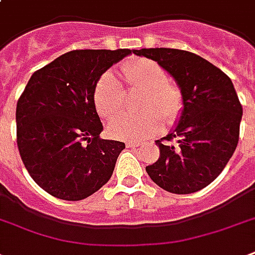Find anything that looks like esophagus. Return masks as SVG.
<instances>
[{
    "mask_svg": "<svg viewBox=\"0 0 255 255\" xmlns=\"http://www.w3.org/2000/svg\"><path fill=\"white\" fill-rule=\"evenodd\" d=\"M127 147H131V148H135V147H139L140 144V141H137V140H133V141H127Z\"/></svg>",
    "mask_w": 255,
    "mask_h": 255,
    "instance_id": "1",
    "label": "esophagus"
}]
</instances>
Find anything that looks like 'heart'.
I'll list each match as a JSON object with an SVG mask.
<instances>
[{"instance_id": "1", "label": "heart", "mask_w": 255, "mask_h": 255, "mask_svg": "<svg viewBox=\"0 0 255 255\" xmlns=\"http://www.w3.org/2000/svg\"><path fill=\"white\" fill-rule=\"evenodd\" d=\"M120 71L128 88L143 91L137 102L143 111L115 118L126 108V92L115 74H102L94 88V103L100 116L114 118L107 126L112 137L144 139L159 131L161 119L167 124L180 119L185 106L184 94L169 81L163 66L152 59L137 58L124 62Z\"/></svg>"}]
</instances>
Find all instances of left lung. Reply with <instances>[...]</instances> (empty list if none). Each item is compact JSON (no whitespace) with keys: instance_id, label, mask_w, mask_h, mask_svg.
<instances>
[{"instance_id":"8db88e82","label":"left lung","mask_w":255,"mask_h":255,"mask_svg":"<svg viewBox=\"0 0 255 255\" xmlns=\"http://www.w3.org/2000/svg\"><path fill=\"white\" fill-rule=\"evenodd\" d=\"M133 53L163 66L185 102L176 128L156 140L159 160L145 170L167 192L194 193L218 177L237 148L242 118L237 92L224 71L197 54L167 47Z\"/></svg>"}]
</instances>
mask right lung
Masks as SVG:
<instances>
[{"instance_id":"obj_1","label":"right lung","mask_w":255,"mask_h":255,"mask_svg":"<svg viewBox=\"0 0 255 255\" xmlns=\"http://www.w3.org/2000/svg\"><path fill=\"white\" fill-rule=\"evenodd\" d=\"M132 51H69L37 70L19 96L18 151L31 178L54 197L79 201L111 178L126 144L100 137L94 88Z\"/></svg>"}]
</instances>
